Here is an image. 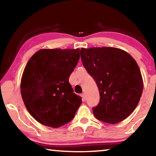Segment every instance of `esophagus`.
<instances>
[{
	"label": "esophagus",
	"instance_id": "esophagus-1",
	"mask_svg": "<svg viewBox=\"0 0 156 156\" xmlns=\"http://www.w3.org/2000/svg\"><path fill=\"white\" fill-rule=\"evenodd\" d=\"M82 98H83V101H85L86 100V97H85V93H83L82 94Z\"/></svg>",
	"mask_w": 156,
	"mask_h": 156
}]
</instances>
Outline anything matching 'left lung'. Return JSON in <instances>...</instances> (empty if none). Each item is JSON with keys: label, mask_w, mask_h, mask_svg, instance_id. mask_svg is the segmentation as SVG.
<instances>
[{"label": "left lung", "mask_w": 156, "mask_h": 156, "mask_svg": "<svg viewBox=\"0 0 156 156\" xmlns=\"http://www.w3.org/2000/svg\"><path fill=\"white\" fill-rule=\"evenodd\" d=\"M80 57L99 90L100 101L92 109L95 117L112 124L126 119L137 107L143 91L136 61L127 52L113 47L82 48Z\"/></svg>", "instance_id": "obj_1"}]
</instances>
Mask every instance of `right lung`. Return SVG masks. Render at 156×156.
<instances>
[{
    "mask_svg": "<svg viewBox=\"0 0 156 156\" xmlns=\"http://www.w3.org/2000/svg\"><path fill=\"white\" fill-rule=\"evenodd\" d=\"M80 58V49H41L24 69L21 94L29 113L38 122L52 128L73 119L82 103L69 78Z\"/></svg>",
    "mask_w": 156,
    "mask_h": 156,
    "instance_id": "1",
    "label": "right lung"
}]
</instances>
